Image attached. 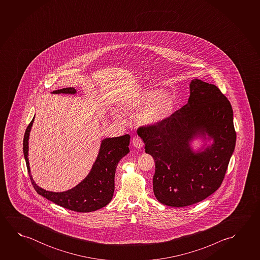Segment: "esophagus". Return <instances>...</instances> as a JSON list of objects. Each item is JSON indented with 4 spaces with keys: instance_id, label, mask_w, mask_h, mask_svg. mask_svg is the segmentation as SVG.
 Returning a JSON list of instances; mask_svg holds the SVG:
<instances>
[{
    "instance_id": "1",
    "label": "esophagus",
    "mask_w": 260,
    "mask_h": 260,
    "mask_svg": "<svg viewBox=\"0 0 260 260\" xmlns=\"http://www.w3.org/2000/svg\"><path fill=\"white\" fill-rule=\"evenodd\" d=\"M132 143L136 149H141L143 147V145H144L142 140H141V138H139V137H134L132 139Z\"/></svg>"
}]
</instances>
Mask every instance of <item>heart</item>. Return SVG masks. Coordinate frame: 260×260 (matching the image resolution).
Here are the masks:
<instances>
[{
    "instance_id": "b5f03b06",
    "label": "heart",
    "mask_w": 260,
    "mask_h": 260,
    "mask_svg": "<svg viewBox=\"0 0 260 260\" xmlns=\"http://www.w3.org/2000/svg\"><path fill=\"white\" fill-rule=\"evenodd\" d=\"M174 107L173 96L168 92L161 93L159 89H148L135 97L124 99L119 103L121 112L128 115L138 114L145 108L138 115L139 122L145 126L155 125L167 119L173 112ZM115 118L118 117L115 116Z\"/></svg>"
}]
</instances>
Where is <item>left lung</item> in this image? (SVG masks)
<instances>
[{"label": "left lung", "instance_id": "8db88e82", "mask_svg": "<svg viewBox=\"0 0 260 260\" xmlns=\"http://www.w3.org/2000/svg\"><path fill=\"white\" fill-rule=\"evenodd\" d=\"M189 90L188 102L179 111L137 131L155 160L154 195L175 208L202 201L220 187L237 138L232 107L220 89L194 79ZM198 136L213 144L194 152L190 142Z\"/></svg>", "mask_w": 260, "mask_h": 260}]
</instances>
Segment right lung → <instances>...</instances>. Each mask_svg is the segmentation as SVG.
<instances>
[{"label":"right lung","instance_id":"right-lung-1","mask_svg":"<svg viewBox=\"0 0 260 260\" xmlns=\"http://www.w3.org/2000/svg\"><path fill=\"white\" fill-rule=\"evenodd\" d=\"M52 93L75 94L76 89L70 87L53 90ZM34 120L35 118L26 128L23 139V154L30 181L39 195L62 208L76 212H91L109 204L114 193L116 168L119 160L129 152L128 144L131 136L125 134L123 136L104 139L91 170L81 183L67 191H48L39 187L30 175L28 151L29 136Z\"/></svg>","mask_w":260,"mask_h":260}]
</instances>
